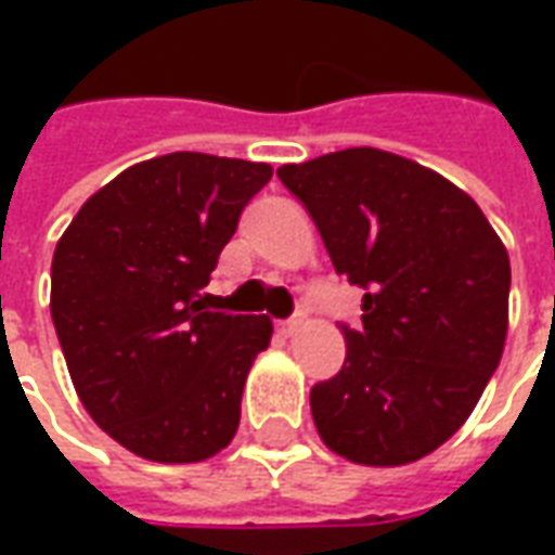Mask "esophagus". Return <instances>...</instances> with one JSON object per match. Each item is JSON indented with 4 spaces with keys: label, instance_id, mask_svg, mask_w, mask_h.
Here are the masks:
<instances>
[{
    "label": "esophagus",
    "instance_id": "obj_1",
    "mask_svg": "<svg viewBox=\"0 0 555 555\" xmlns=\"http://www.w3.org/2000/svg\"><path fill=\"white\" fill-rule=\"evenodd\" d=\"M302 326V314H294V318H285V321H276V330L282 336H294Z\"/></svg>",
    "mask_w": 555,
    "mask_h": 555
}]
</instances>
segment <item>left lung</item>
I'll return each instance as SVG.
<instances>
[{
    "label": "left lung",
    "mask_w": 555,
    "mask_h": 555,
    "mask_svg": "<svg viewBox=\"0 0 555 555\" xmlns=\"http://www.w3.org/2000/svg\"><path fill=\"white\" fill-rule=\"evenodd\" d=\"M338 276L362 288L348 357L312 386L321 440L353 464L418 461L461 428L508 330V253L481 207L437 171L377 147L282 166Z\"/></svg>",
    "instance_id": "obj_1"
}]
</instances>
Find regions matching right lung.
I'll use <instances>...</instances> for the list:
<instances>
[{
  "instance_id": "add662e5",
  "label": "right lung",
  "mask_w": 555,
  "mask_h": 555,
  "mask_svg": "<svg viewBox=\"0 0 555 555\" xmlns=\"http://www.w3.org/2000/svg\"><path fill=\"white\" fill-rule=\"evenodd\" d=\"M267 163L178 151L91 195L53 255L55 336L89 416L159 464L225 449L273 324L207 312L202 294Z\"/></svg>"
}]
</instances>
